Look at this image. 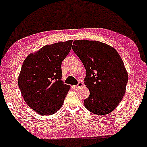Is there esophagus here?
Segmentation results:
<instances>
[{
  "label": "esophagus",
  "mask_w": 147,
  "mask_h": 147,
  "mask_svg": "<svg viewBox=\"0 0 147 147\" xmlns=\"http://www.w3.org/2000/svg\"><path fill=\"white\" fill-rule=\"evenodd\" d=\"M83 85V83H81V82H79L78 85L74 86V88H80V87H81Z\"/></svg>",
  "instance_id": "34e87169"
}]
</instances>
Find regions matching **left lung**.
<instances>
[{"mask_svg":"<svg viewBox=\"0 0 147 147\" xmlns=\"http://www.w3.org/2000/svg\"><path fill=\"white\" fill-rule=\"evenodd\" d=\"M72 49L86 69L84 84L90 96L84 105L99 115L115 109L125 94L128 73L115 49L96 40H76Z\"/></svg>","mask_w":147,"mask_h":147,"instance_id":"obj_1","label":"left lung"}]
</instances>
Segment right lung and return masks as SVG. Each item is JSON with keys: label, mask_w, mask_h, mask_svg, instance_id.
Returning <instances> with one entry per match:
<instances>
[{"label": "right lung", "mask_w": 147, "mask_h": 147, "mask_svg": "<svg viewBox=\"0 0 147 147\" xmlns=\"http://www.w3.org/2000/svg\"><path fill=\"white\" fill-rule=\"evenodd\" d=\"M72 41L43 46L29 54L22 64L18 84L25 102L38 114L57 112L70 88L61 80V64L71 50Z\"/></svg>", "instance_id": "right-lung-1"}]
</instances>
